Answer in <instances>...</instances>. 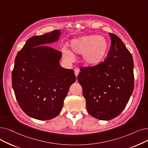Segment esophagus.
<instances>
[{
	"mask_svg": "<svg viewBox=\"0 0 148 148\" xmlns=\"http://www.w3.org/2000/svg\"><path fill=\"white\" fill-rule=\"evenodd\" d=\"M79 73H80V71H79V69L75 68V69H74V73H75V76H76V77H77V76H78Z\"/></svg>",
	"mask_w": 148,
	"mask_h": 148,
	"instance_id": "1",
	"label": "esophagus"
}]
</instances>
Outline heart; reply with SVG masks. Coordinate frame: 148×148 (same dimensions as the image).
<instances>
[{
    "instance_id": "heart-1",
    "label": "heart",
    "mask_w": 148,
    "mask_h": 148,
    "mask_svg": "<svg viewBox=\"0 0 148 148\" xmlns=\"http://www.w3.org/2000/svg\"><path fill=\"white\" fill-rule=\"evenodd\" d=\"M70 47L74 53L82 54V60L85 65L95 66L104 59L108 52V43L103 36L88 35L72 40ZM63 54L67 60H74V55L70 50L65 49Z\"/></svg>"
}]
</instances>
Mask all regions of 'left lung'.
Returning <instances> with one entry per match:
<instances>
[{
  "mask_svg": "<svg viewBox=\"0 0 148 148\" xmlns=\"http://www.w3.org/2000/svg\"><path fill=\"white\" fill-rule=\"evenodd\" d=\"M109 35L111 43L107 58L96 66L81 68L77 78L87 111L101 120L117 117L126 107L134 88L132 56L117 36Z\"/></svg>",
  "mask_w": 148,
  "mask_h": 148,
  "instance_id": "obj_1",
  "label": "left lung"
}]
</instances>
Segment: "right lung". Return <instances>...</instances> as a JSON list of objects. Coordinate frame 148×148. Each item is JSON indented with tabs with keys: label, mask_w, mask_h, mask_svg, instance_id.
Here are the masks:
<instances>
[{
	"label": "right lung",
	"mask_w": 148,
	"mask_h": 148,
	"mask_svg": "<svg viewBox=\"0 0 148 148\" xmlns=\"http://www.w3.org/2000/svg\"><path fill=\"white\" fill-rule=\"evenodd\" d=\"M60 30L31 37L18 51L12 72L16 100L28 116L40 120L58 115L76 79L73 69L60 65L62 53L49 43L58 41Z\"/></svg>",
	"instance_id": "add662e5"
}]
</instances>
